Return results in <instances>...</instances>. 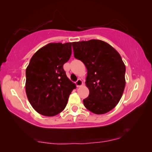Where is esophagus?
Masks as SVG:
<instances>
[{
	"instance_id": "34e87169",
	"label": "esophagus",
	"mask_w": 152,
	"mask_h": 152,
	"mask_svg": "<svg viewBox=\"0 0 152 152\" xmlns=\"http://www.w3.org/2000/svg\"><path fill=\"white\" fill-rule=\"evenodd\" d=\"M76 85L77 86H78V87H79V86H80L83 85V82L80 78H79V79H78V80L76 82Z\"/></svg>"
}]
</instances>
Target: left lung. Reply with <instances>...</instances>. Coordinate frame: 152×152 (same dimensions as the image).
Returning <instances> with one entry per match:
<instances>
[{"instance_id": "8db88e82", "label": "left lung", "mask_w": 152, "mask_h": 152, "mask_svg": "<svg viewBox=\"0 0 152 152\" xmlns=\"http://www.w3.org/2000/svg\"><path fill=\"white\" fill-rule=\"evenodd\" d=\"M75 58L87 69L86 86L89 90L83 100L85 107L96 114H105L116 106L123 94L126 67L118 52L103 40L72 42Z\"/></svg>"}]
</instances>
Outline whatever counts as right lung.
<instances>
[{"label": "right lung", "mask_w": 152, "mask_h": 152, "mask_svg": "<svg viewBox=\"0 0 152 152\" xmlns=\"http://www.w3.org/2000/svg\"><path fill=\"white\" fill-rule=\"evenodd\" d=\"M72 45L58 42L44 46L34 54L26 68V95L40 114L54 116L61 112L76 88L63 67L70 58Z\"/></svg>", "instance_id": "obj_1"}]
</instances>
